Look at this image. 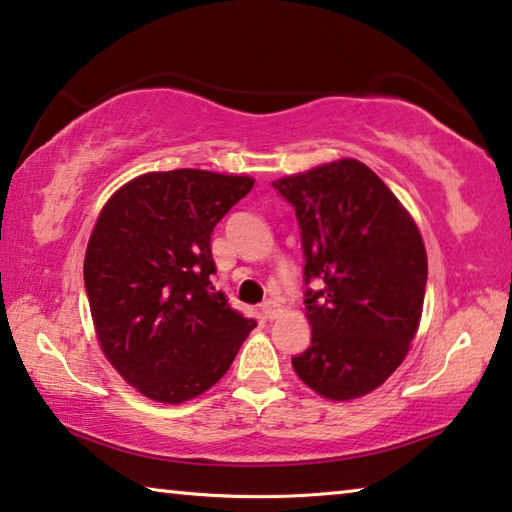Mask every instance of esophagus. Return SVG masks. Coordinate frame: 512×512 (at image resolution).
<instances>
[{"mask_svg":"<svg viewBox=\"0 0 512 512\" xmlns=\"http://www.w3.org/2000/svg\"><path fill=\"white\" fill-rule=\"evenodd\" d=\"M281 302L279 300H265L263 304H261V316L265 318V320H274V318H279L281 316Z\"/></svg>","mask_w":512,"mask_h":512,"instance_id":"34e87169","label":"esophagus"}]
</instances>
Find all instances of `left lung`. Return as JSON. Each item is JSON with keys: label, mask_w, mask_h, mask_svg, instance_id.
Segmentation results:
<instances>
[{"label": "left lung", "mask_w": 512, "mask_h": 512, "mask_svg": "<svg viewBox=\"0 0 512 512\" xmlns=\"http://www.w3.org/2000/svg\"><path fill=\"white\" fill-rule=\"evenodd\" d=\"M295 208L311 345L300 380L329 400L366 396L403 364L419 329L428 256L410 212L364 162L320 164L272 183Z\"/></svg>", "instance_id": "obj_1"}]
</instances>
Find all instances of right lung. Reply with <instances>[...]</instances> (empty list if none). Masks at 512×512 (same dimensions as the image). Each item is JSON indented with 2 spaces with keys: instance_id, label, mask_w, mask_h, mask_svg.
Masks as SVG:
<instances>
[{
  "instance_id": "1",
  "label": "right lung",
  "mask_w": 512,
  "mask_h": 512,
  "mask_svg": "<svg viewBox=\"0 0 512 512\" xmlns=\"http://www.w3.org/2000/svg\"><path fill=\"white\" fill-rule=\"evenodd\" d=\"M251 187L249 176L151 171L100 212L84 256L93 327L109 364L146 398L201 396L256 327L210 281L212 229Z\"/></svg>"
}]
</instances>
